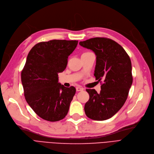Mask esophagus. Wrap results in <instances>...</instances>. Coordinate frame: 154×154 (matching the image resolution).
<instances>
[{
	"label": "esophagus",
	"mask_w": 154,
	"mask_h": 154,
	"mask_svg": "<svg viewBox=\"0 0 154 154\" xmlns=\"http://www.w3.org/2000/svg\"><path fill=\"white\" fill-rule=\"evenodd\" d=\"M76 91H82L83 90V88H81V87H76Z\"/></svg>",
	"instance_id": "34e87169"
}]
</instances>
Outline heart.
<instances>
[{
    "mask_svg": "<svg viewBox=\"0 0 154 154\" xmlns=\"http://www.w3.org/2000/svg\"><path fill=\"white\" fill-rule=\"evenodd\" d=\"M89 52H84L83 54H82V55H83V54H87V53H89Z\"/></svg>",
    "mask_w": 154,
    "mask_h": 154,
    "instance_id": "1",
    "label": "heart"
}]
</instances>
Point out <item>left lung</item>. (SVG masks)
Returning a JSON list of instances; mask_svg holds the SVG:
<instances>
[{"label":"left lung","instance_id":"left-lung-1","mask_svg":"<svg viewBox=\"0 0 154 154\" xmlns=\"http://www.w3.org/2000/svg\"><path fill=\"white\" fill-rule=\"evenodd\" d=\"M96 55L94 76L103 83L98 94L95 89H87L90 95L85 105L88 118L96 121L108 119L118 112L125 103L133 83L130 57L115 41L102 37L79 42Z\"/></svg>","mask_w":154,"mask_h":154}]
</instances>
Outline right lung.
<instances>
[{"instance_id": "right-lung-1", "label": "right lung", "mask_w": 154, "mask_h": 154, "mask_svg": "<svg viewBox=\"0 0 154 154\" xmlns=\"http://www.w3.org/2000/svg\"><path fill=\"white\" fill-rule=\"evenodd\" d=\"M78 40H52L36 44L31 49L21 71L25 99L43 119L55 122L67 115L76 93L58 82V73L64 71L68 56Z\"/></svg>"}]
</instances>
